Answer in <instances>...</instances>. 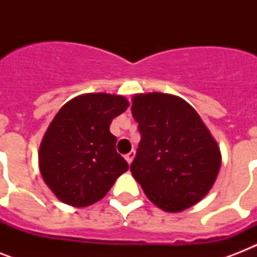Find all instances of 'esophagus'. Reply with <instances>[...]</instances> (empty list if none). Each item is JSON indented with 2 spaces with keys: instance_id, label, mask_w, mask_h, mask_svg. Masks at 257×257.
I'll list each match as a JSON object with an SVG mask.
<instances>
[{
  "instance_id": "obj_1",
  "label": "esophagus",
  "mask_w": 257,
  "mask_h": 257,
  "mask_svg": "<svg viewBox=\"0 0 257 257\" xmlns=\"http://www.w3.org/2000/svg\"><path fill=\"white\" fill-rule=\"evenodd\" d=\"M135 156H136V152H135V151H133V149H132L131 152L125 155V160L128 161V164H131V163H132V161H133V159H135Z\"/></svg>"
}]
</instances>
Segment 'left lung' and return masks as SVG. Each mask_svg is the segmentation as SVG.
<instances>
[{
  "label": "left lung",
  "instance_id": "left-lung-1",
  "mask_svg": "<svg viewBox=\"0 0 257 257\" xmlns=\"http://www.w3.org/2000/svg\"><path fill=\"white\" fill-rule=\"evenodd\" d=\"M132 114L141 141L131 172L147 197L171 213L203 200L219 175L221 152L199 113L181 97L152 92L132 97Z\"/></svg>",
  "mask_w": 257,
  "mask_h": 257
}]
</instances>
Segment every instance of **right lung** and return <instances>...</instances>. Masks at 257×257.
I'll list each match as a JSON object with an SVG mask.
<instances>
[{
  "mask_svg": "<svg viewBox=\"0 0 257 257\" xmlns=\"http://www.w3.org/2000/svg\"><path fill=\"white\" fill-rule=\"evenodd\" d=\"M128 106L124 96L85 93L62 105L54 116L42 137L38 167L60 201L76 208L92 205L128 171L109 131L113 118Z\"/></svg>",
  "mask_w": 257,
  "mask_h": 257,
  "instance_id": "right-lung-1",
  "label": "right lung"
}]
</instances>
